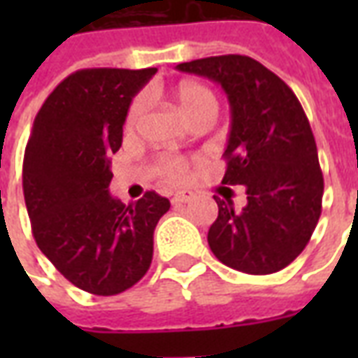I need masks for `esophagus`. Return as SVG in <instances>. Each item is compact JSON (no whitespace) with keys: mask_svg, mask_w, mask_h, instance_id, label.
I'll list each match as a JSON object with an SVG mask.
<instances>
[{"mask_svg":"<svg viewBox=\"0 0 358 358\" xmlns=\"http://www.w3.org/2000/svg\"><path fill=\"white\" fill-rule=\"evenodd\" d=\"M194 194L192 192H180V194L172 195V205H184V203L192 201Z\"/></svg>","mask_w":358,"mask_h":358,"instance_id":"34e87169","label":"esophagus"}]
</instances>
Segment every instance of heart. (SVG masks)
Segmentation results:
<instances>
[{
	"instance_id": "b5f03b06",
	"label": "heart",
	"mask_w": 358,
	"mask_h": 358,
	"mask_svg": "<svg viewBox=\"0 0 358 358\" xmlns=\"http://www.w3.org/2000/svg\"><path fill=\"white\" fill-rule=\"evenodd\" d=\"M174 99L178 103L180 110L189 122H195L201 117H215L217 110V99L209 88L197 82H182L178 88L174 90ZM148 109V97L138 95L126 113V130L132 132L136 126L140 124L143 113ZM157 172L169 182H184L189 174V163L182 157H163L157 163Z\"/></svg>"
}]
</instances>
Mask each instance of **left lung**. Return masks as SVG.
I'll return each instance as SVG.
<instances>
[{
    "mask_svg": "<svg viewBox=\"0 0 358 358\" xmlns=\"http://www.w3.org/2000/svg\"><path fill=\"white\" fill-rule=\"evenodd\" d=\"M217 82L228 95L232 126L222 184L245 186L248 205L220 199L209 248L220 263L272 274L293 263L322 213L324 178L308 118L292 88L248 55L195 59L176 66Z\"/></svg>",
    "mask_w": 358,
    "mask_h": 358,
    "instance_id": "1",
    "label": "left lung"
}]
</instances>
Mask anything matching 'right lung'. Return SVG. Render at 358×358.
I'll return each instance as SVG.
<instances>
[{
	"mask_svg": "<svg viewBox=\"0 0 358 358\" xmlns=\"http://www.w3.org/2000/svg\"><path fill=\"white\" fill-rule=\"evenodd\" d=\"M157 69H82L38 110L22 163V192L38 248L63 276L94 295H117L151 266L153 232L171 201L109 194L132 97Z\"/></svg>",
	"mask_w": 358,
	"mask_h": 358,
	"instance_id": "1",
	"label": "right lung"
}]
</instances>
